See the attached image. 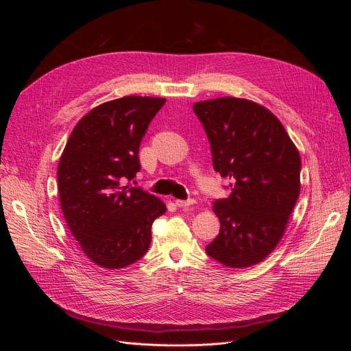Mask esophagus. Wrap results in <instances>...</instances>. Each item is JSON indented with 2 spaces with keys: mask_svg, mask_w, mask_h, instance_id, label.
Here are the masks:
<instances>
[{
  "mask_svg": "<svg viewBox=\"0 0 351 351\" xmlns=\"http://www.w3.org/2000/svg\"><path fill=\"white\" fill-rule=\"evenodd\" d=\"M193 204H195L193 199H187V200L177 199V200H176V205H177L178 208H186V206H190V205H193Z\"/></svg>",
  "mask_w": 351,
  "mask_h": 351,
  "instance_id": "obj_1",
  "label": "esophagus"
}]
</instances>
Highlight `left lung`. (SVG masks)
Masks as SVG:
<instances>
[{"mask_svg":"<svg viewBox=\"0 0 351 351\" xmlns=\"http://www.w3.org/2000/svg\"><path fill=\"white\" fill-rule=\"evenodd\" d=\"M214 169L231 180L227 199L214 202L219 234L206 246L230 268L262 262L277 247L300 193V154L281 121L240 98L196 102Z\"/></svg>","mask_w":351,"mask_h":351,"instance_id":"1","label":"left lung"}]
</instances>
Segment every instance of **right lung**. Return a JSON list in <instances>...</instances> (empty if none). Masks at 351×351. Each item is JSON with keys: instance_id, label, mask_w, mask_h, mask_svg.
Segmentation results:
<instances>
[{"instance_id": "add662e5", "label": "right lung", "mask_w": 351, "mask_h": 351, "mask_svg": "<svg viewBox=\"0 0 351 351\" xmlns=\"http://www.w3.org/2000/svg\"><path fill=\"white\" fill-rule=\"evenodd\" d=\"M164 98L124 97L93 108L74 127L58 164L67 226L98 267L124 268L149 249L152 222L165 204L130 183L141 171L139 146Z\"/></svg>"}]
</instances>
